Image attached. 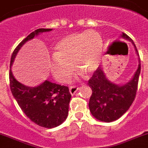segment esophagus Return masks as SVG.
Wrapping results in <instances>:
<instances>
[{"label":"esophagus","instance_id":"esophagus-1","mask_svg":"<svg viewBox=\"0 0 148 148\" xmlns=\"http://www.w3.org/2000/svg\"><path fill=\"white\" fill-rule=\"evenodd\" d=\"M78 89H79V88H78V86H71L70 87V94H71L72 95H75V93H76L77 91L78 90Z\"/></svg>","mask_w":148,"mask_h":148}]
</instances>
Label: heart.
I'll list each match as a JSON object with an SVG mask.
<instances>
[{"instance_id":"obj_1","label":"heart","mask_w":148,"mask_h":148,"mask_svg":"<svg viewBox=\"0 0 148 148\" xmlns=\"http://www.w3.org/2000/svg\"><path fill=\"white\" fill-rule=\"evenodd\" d=\"M103 40L95 31H85L67 35L58 42L50 62L54 78L66 82L72 75L73 64L81 73L90 75L101 63Z\"/></svg>"}]
</instances>
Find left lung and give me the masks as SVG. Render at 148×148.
<instances>
[{"label":"left lung","mask_w":148,"mask_h":148,"mask_svg":"<svg viewBox=\"0 0 148 148\" xmlns=\"http://www.w3.org/2000/svg\"><path fill=\"white\" fill-rule=\"evenodd\" d=\"M120 37L131 42L139 56L136 45L131 38L124 33ZM140 71L139 56V66L132 79L125 84L117 85L111 82L106 77L102 67H98L88 81V85L92 90L89 107L95 118L110 123L120 118L128 110L136 97Z\"/></svg>","instance_id":"obj_1"}]
</instances>
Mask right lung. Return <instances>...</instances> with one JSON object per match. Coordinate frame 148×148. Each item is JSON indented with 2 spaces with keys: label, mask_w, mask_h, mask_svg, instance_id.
Instances as JSON below:
<instances>
[{
  "label": "right lung",
  "mask_w": 148,
  "mask_h": 148,
  "mask_svg": "<svg viewBox=\"0 0 148 148\" xmlns=\"http://www.w3.org/2000/svg\"><path fill=\"white\" fill-rule=\"evenodd\" d=\"M52 28H39L30 34L17 46L12 55L10 68L21 47L39 34L51 32ZM9 84L12 93L23 113L33 123L46 128L62 124L67 117L71 95L66 86L45 81L35 87L19 82L9 70Z\"/></svg>",
  "instance_id": "right-lung-1"
}]
</instances>
